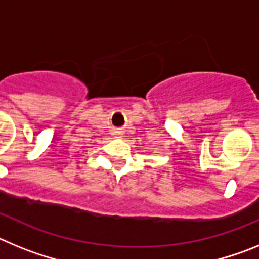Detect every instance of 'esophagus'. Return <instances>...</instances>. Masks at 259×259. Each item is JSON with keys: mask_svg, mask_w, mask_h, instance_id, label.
I'll use <instances>...</instances> for the list:
<instances>
[{"mask_svg": "<svg viewBox=\"0 0 259 259\" xmlns=\"http://www.w3.org/2000/svg\"><path fill=\"white\" fill-rule=\"evenodd\" d=\"M113 135L115 137H118V139H122L123 136H124V132L123 131H120V130H115V131L113 132Z\"/></svg>", "mask_w": 259, "mask_h": 259, "instance_id": "1", "label": "esophagus"}]
</instances>
